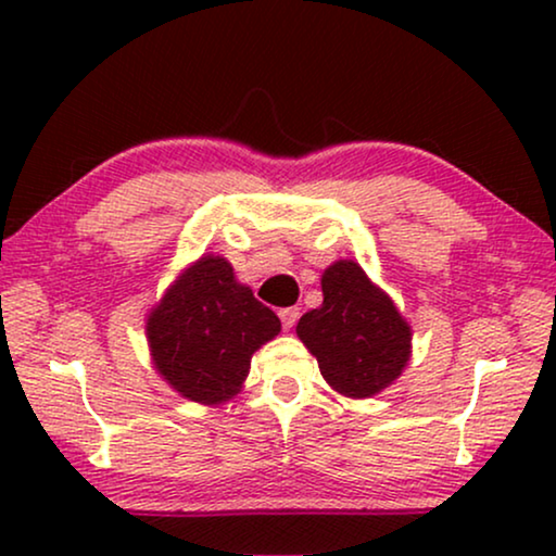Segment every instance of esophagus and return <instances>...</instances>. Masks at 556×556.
I'll use <instances>...</instances> for the list:
<instances>
[{"label":"esophagus","instance_id":"1","mask_svg":"<svg viewBox=\"0 0 556 556\" xmlns=\"http://www.w3.org/2000/svg\"><path fill=\"white\" fill-rule=\"evenodd\" d=\"M278 316H280V324H283V329H293L295 321H299L301 311L295 308V306H291V308H280Z\"/></svg>","mask_w":556,"mask_h":556}]
</instances>
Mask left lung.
<instances>
[{
	"label": "left lung",
	"instance_id": "left-lung-1",
	"mask_svg": "<svg viewBox=\"0 0 556 556\" xmlns=\"http://www.w3.org/2000/svg\"><path fill=\"white\" fill-rule=\"evenodd\" d=\"M321 291L324 303L301 316L295 333L333 390L371 397L405 369L409 326L354 261L333 263L324 273Z\"/></svg>",
	"mask_w": 556,
	"mask_h": 556
}]
</instances>
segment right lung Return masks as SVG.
<instances>
[{
    "instance_id": "1",
    "label": "right lung",
    "mask_w": 556,
    "mask_h": 556,
    "mask_svg": "<svg viewBox=\"0 0 556 556\" xmlns=\"http://www.w3.org/2000/svg\"><path fill=\"white\" fill-rule=\"evenodd\" d=\"M278 331V316L217 255L192 265L147 326L156 369L174 390L202 405L232 397L248 377L250 356Z\"/></svg>"
}]
</instances>
